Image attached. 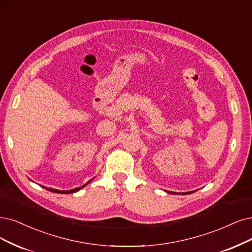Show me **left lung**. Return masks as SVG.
Segmentation results:
<instances>
[{"instance_id": "obj_1", "label": "left lung", "mask_w": 252, "mask_h": 252, "mask_svg": "<svg viewBox=\"0 0 252 252\" xmlns=\"http://www.w3.org/2000/svg\"><path fill=\"white\" fill-rule=\"evenodd\" d=\"M193 191H191V192H185V193H183V194H189V193H192ZM174 194H176V192H173Z\"/></svg>"}]
</instances>
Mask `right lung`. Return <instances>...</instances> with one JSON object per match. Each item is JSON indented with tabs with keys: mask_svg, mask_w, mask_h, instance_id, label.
Masks as SVG:
<instances>
[{
	"mask_svg": "<svg viewBox=\"0 0 252 252\" xmlns=\"http://www.w3.org/2000/svg\"><path fill=\"white\" fill-rule=\"evenodd\" d=\"M94 179V178H93ZM93 179H91L90 181H88L86 184H84L83 186H81V187H78V188H74V189H71V190H67V191H62V190H57V189H49V188H45V187H43V186H41V187H43V188H45L46 190H49V191H52V192H55V193H61V194H68V193H74V192H78L79 190H81L82 188H84L85 187V186H87Z\"/></svg>",
	"mask_w": 252,
	"mask_h": 252,
	"instance_id": "obj_1",
	"label": "right lung"
}]
</instances>
